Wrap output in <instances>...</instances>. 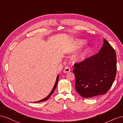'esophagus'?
Returning <instances> with one entry per match:
<instances>
[{
	"instance_id": "obj_1",
	"label": "esophagus",
	"mask_w": 123,
	"mask_h": 123,
	"mask_svg": "<svg viewBox=\"0 0 123 123\" xmlns=\"http://www.w3.org/2000/svg\"><path fill=\"white\" fill-rule=\"evenodd\" d=\"M70 71V67H68V66H67L64 69V70H63V72L65 73H69Z\"/></svg>"
}]
</instances>
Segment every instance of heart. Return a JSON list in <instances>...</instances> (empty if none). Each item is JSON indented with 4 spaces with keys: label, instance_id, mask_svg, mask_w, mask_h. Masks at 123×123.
<instances>
[{
    "label": "heart",
    "instance_id": "1",
    "mask_svg": "<svg viewBox=\"0 0 123 123\" xmlns=\"http://www.w3.org/2000/svg\"><path fill=\"white\" fill-rule=\"evenodd\" d=\"M85 43L86 41H85L84 40H83V39H77V40L74 41L73 45L70 47L68 51L70 53L76 51L79 49H81L83 45L85 44ZM90 50L91 48L90 47H86V49L83 51L82 53H81L80 55H79V56L77 58V60L80 61L84 60L86 57L88 56V55L89 54Z\"/></svg>",
    "mask_w": 123,
    "mask_h": 123
}]
</instances>
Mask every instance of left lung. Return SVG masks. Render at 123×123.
<instances>
[{"instance_id":"1","label":"left lung","mask_w":123,"mask_h":123,"mask_svg":"<svg viewBox=\"0 0 123 123\" xmlns=\"http://www.w3.org/2000/svg\"><path fill=\"white\" fill-rule=\"evenodd\" d=\"M75 88L84 98L104 94L111 87L117 73L116 51L105 39L98 53L74 65Z\"/></svg>"}]
</instances>
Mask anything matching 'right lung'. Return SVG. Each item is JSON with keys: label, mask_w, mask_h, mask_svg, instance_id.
<instances>
[{"label": "right lung", "mask_w": 123, "mask_h": 123, "mask_svg": "<svg viewBox=\"0 0 123 123\" xmlns=\"http://www.w3.org/2000/svg\"><path fill=\"white\" fill-rule=\"evenodd\" d=\"M59 77V75H58L57 77V78H56V82H55V85H54V87H53V88L52 90H51V92L49 93V94L48 95V96H47L46 98H44L43 99H42V100H41L39 101H37V102H36V103H37V102H38V103H39V102H44V101H46L47 100H48V99L50 97V96H51V95H52V94L53 93V92H54V90H55V89H56V88L57 84H58V82Z\"/></svg>", "instance_id": "1"}]
</instances>
